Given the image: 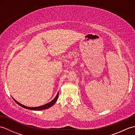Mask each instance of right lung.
Masks as SVG:
<instances>
[{
	"label": "right lung",
	"mask_w": 135,
	"mask_h": 135,
	"mask_svg": "<svg viewBox=\"0 0 135 135\" xmlns=\"http://www.w3.org/2000/svg\"><path fill=\"white\" fill-rule=\"evenodd\" d=\"M59 92L57 93L56 96L55 97V98H54L53 100H51V102H50L49 103H47V104H46L45 105H41V106H39V107H27V106H25V105H24L21 104V103H18L17 101H16V100L13 99L14 101L16 102V103H17V104H18L19 105L21 106V107H23L24 108H26V109H28V110H35V111H39V110H45V109H47V108H49V107H51V106L53 105L54 104H55V103L56 102L57 99H58L59 97Z\"/></svg>",
	"instance_id": "right-lung-1"
}]
</instances>
